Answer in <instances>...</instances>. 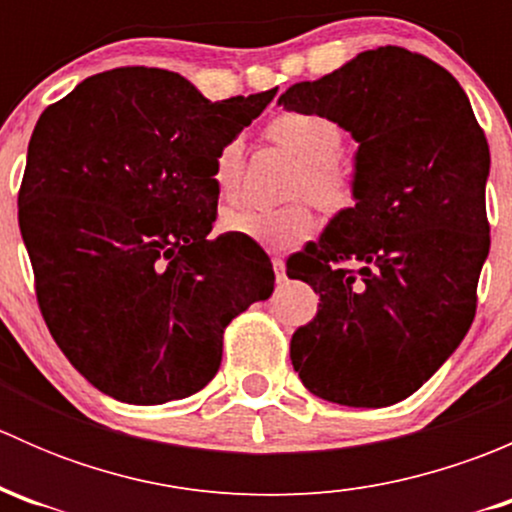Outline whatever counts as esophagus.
I'll return each instance as SVG.
<instances>
[{
    "label": "esophagus",
    "instance_id": "esophagus-1",
    "mask_svg": "<svg viewBox=\"0 0 512 512\" xmlns=\"http://www.w3.org/2000/svg\"><path fill=\"white\" fill-rule=\"evenodd\" d=\"M272 270H275L277 282H285V280H287V275H285V260H282V257H272Z\"/></svg>",
    "mask_w": 512,
    "mask_h": 512
}]
</instances>
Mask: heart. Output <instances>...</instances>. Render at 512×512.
<instances>
[{"mask_svg":"<svg viewBox=\"0 0 512 512\" xmlns=\"http://www.w3.org/2000/svg\"><path fill=\"white\" fill-rule=\"evenodd\" d=\"M265 136L267 141L299 160V168L289 185V195L299 200L280 208L232 205L220 215V230L227 235L282 250L307 240L309 232L314 230L309 198L332 215L347 213L359 203V175L339 156L344 148V128L334 118L314 111H282L267 121ZM242 170L245 160H242L240 141H225L215 153L213 173H210L220 200H232L240 193ZM302 194L308 198L302 199Z\"/></svg>","mask_w":512,"mask_h":512,"instance_id":"b5f03b06","label":"heart"}]
</instances>
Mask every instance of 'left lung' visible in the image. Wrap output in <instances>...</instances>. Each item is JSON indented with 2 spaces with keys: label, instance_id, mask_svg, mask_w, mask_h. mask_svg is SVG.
Here are the masks:
<instances>
[{
  "label": "left lung",
  "instance_id": "8db88e82",
  "mask_svg": "<svg viewBox=\"0 0 512 512\" xmlns=\"http://www.w3.org/2000/svg\"><path fill=\"white\" fill-rule=\"evenodd\" d=\"M280 103L352 131L361 183L359 203L287 262L319 294L292 334V366L319 399L391 406L436 374L476 317L488 141L451 71L401 46L289 86Z\"/></svg>",
  "mask_w": 512,
  "mask_h": 512
}]
</instances>
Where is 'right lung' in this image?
<instances>
[{
  "label": "right lung",
  "instance_id": "1",
  "mask_svg": "<svg viewBox=\"0 0 512 512\" xmlns=\"http://www.w3.org/2000/svg\"><path fill=\"white\" fill-rule=\"evenodd\" d=\"M275 94L213 103L173 71L123 66L36 121L19 188L36 302L103 394L141 406L195 394L218 374L227 324L272 294L255 242L208 235L215 153Z\"/></svg>",
  "mask_w": 512,
  "mask_h": 512
}]
</instances>
